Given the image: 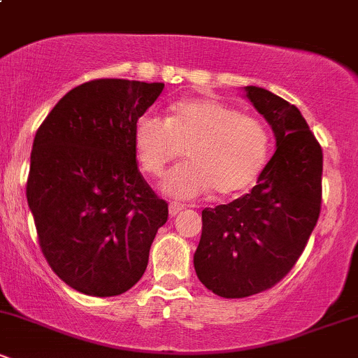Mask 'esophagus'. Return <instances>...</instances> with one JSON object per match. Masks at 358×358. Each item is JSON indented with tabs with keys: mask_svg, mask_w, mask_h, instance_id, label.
Returning <instances> with one entry per match:
<instances>
[{
	"mask_svg": "<svg viewBox=\"0 0 358 358\" xmlns=\"http://www.w3.org/2000/svg\"><path fill=\"white\" fill-rule=\"evenodd\" d=\"M182 210H183V205L180 203H170V207H168V213H170V217H176Z\"/></svg>",
	"mask_w": 358,
	"mask_h": 358,
	"instance_id": "esophagus-1",
	"label": "esophagus"
}]
</instances>
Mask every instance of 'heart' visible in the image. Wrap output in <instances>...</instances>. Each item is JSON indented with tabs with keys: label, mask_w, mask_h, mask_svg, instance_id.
Wrapping results in <instances>:
<instances>
[{
	"label": "heart",
	"mask_w": 358,
	"mask_h": 358,
	"mask_svg": "<svg viewBox=\"0 0 358 358\" xmlns=\"http://www.w3.org/2000/svg\"><path fill=\"white\" fill-rule=\"evenodd\" d=\"M133 139L139 166L151 176L162 175L185 151L187 165L162 180V190L180 200L212 188L219 196L248 190L268 162L271 143L259 119L212 97L176 102L168 119L145 114Z\"/></svg>",
	"instance_id": "obj_1"
}]
</instances>
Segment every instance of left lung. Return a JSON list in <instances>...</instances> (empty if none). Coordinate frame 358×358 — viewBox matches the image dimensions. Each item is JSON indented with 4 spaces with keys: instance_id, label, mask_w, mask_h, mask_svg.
<instances>
[{
    "instance_id": "8db88e82",
    "label": "left lung",
    "mask_w": 358,
    "mask_h": 358,
    "mask_svg": "<svg viewBox=\"0 0 358 358\" xmlns=\"http://www.w3.org/2000/svg\"><path fill=\"white\" fill-rule=\"evenodd\" d=\"M244 96L273 129L276 151L252 190L202 212L193 266L222 298L252 296L281 281L301 256L322 205V146L299 109L256 85L244 87Z\"/></svg>"
}]
</instances>
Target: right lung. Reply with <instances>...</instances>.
<instances>
[{
    "label": "right lung",
    "mask_w": 358,
    "mask_h": 358,
    "mask_svg": "<svg viewBox=\"0 0 358 358\" xmlns=\"http://www.w3.org/2000/svg\"><path fill=\"white\" fill-rule=\"evenodd\" d=\"M165 84L90 80L69 90L36 131L27 182L40 248L79 293L117 296L145 274L168 220L139 173L134 124Z\"/></svg>",
    "instance_id": "right-lung-1"
}]
</instances>
